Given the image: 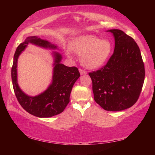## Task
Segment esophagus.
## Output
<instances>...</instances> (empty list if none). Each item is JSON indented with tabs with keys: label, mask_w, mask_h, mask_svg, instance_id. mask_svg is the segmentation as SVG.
Masks as SVG:
<instances>
[{
	"label": "esophagus",
	"mask_w": 155,
	"mask_h": 155,
	"mask_svg": "<svg viewBox=\"0 0 155 155\" xmlns=\"http://www.w3.org/2000/svg\"><path fill=\"white\" fill-rule=\"evenodd\" d=\"M79 72H80L81 74H87V72L85 71V70H82V69H79Z\"/></svg>",
	"instance_id": "1"
}]
</instances>
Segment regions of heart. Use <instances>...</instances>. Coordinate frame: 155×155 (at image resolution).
I'll list each match as a JSON object with an SVG mask.
<instances>
[{"mask_svg": "<svg viewBox=\"0 0 155 155\" xmlns=\"http://www.w3.org/2000/svg\"><path fill=\"white\" fill-rule=\"evenodd\" d=\"M71 49L81 57L84 66L89 69L101 67L111 56L113 44L108 40H101L96 35H83L72 41ZM70 55L69 51L67 52Z\"/></svg>", "mask_w": 155, "mask_h": 155, "instance_id": "b5f03b06", "label": "heart"}]
</instances>
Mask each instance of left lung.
Here are the masks:
<instances>
[{
	"mask_svg": "<svg viewBox=\"0 0 155 155\" xmlns=\"http://www.w3.org/2000/svg\"><path fill=\"white\" fill-rule=\"evenodd\" d=\"M107 31L115 38L114 53L105 65L89 75L96 103L107 111H119L137 102L143 87L145 69L135 40L121 30Z\"/></svg>",
	"mask_w": 155,
	"mask_h": 155,
	"instance_id": "1",
	"label": "left lung"
}]
</instances>
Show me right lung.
<instances>
[{"label":"right lung","mask_w":155,"mask_h":155,"mask_svg":"<svg viewBox=\"0 0 155 155\" xmlns=\"http://www.w3.org/2000/svg\"><path fill=\"white\" fill-rule=\"evenodd\" d=\"M29 43L44 48L56 49L57 46L48 41L36 36H30L21 43L15 51L12 68L13 87L18 101L23 109L30 114L39 117H50L64 111L70 102V95L74 83L80 77L76 67H68L61 64L62 57L53 52L54 68L52 83L43 93L29 96L21 90L17 80L18 59Z\"/></svg>","instance_id":"add662e5"}]
</instances>
